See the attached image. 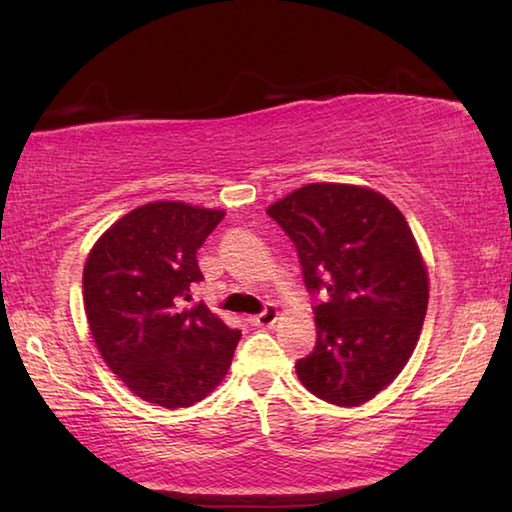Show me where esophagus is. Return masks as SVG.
<instances>
[{"instance_id": "1", "label": "esophagus", "mask_w": 512, "mask_h": 512, "mask_svg": "<svg viewBox=\"0 0 512 512\" xmlns=\"http://www.w3.org/2000/svg\"><path fill=\"white\" fill-rule=\"evenodd\" d=\"M277 318H280V311H277V306L268 304L262 313H257V315H253V318H250V324H253V327H273Z\"/></svg>"}]
</instances>
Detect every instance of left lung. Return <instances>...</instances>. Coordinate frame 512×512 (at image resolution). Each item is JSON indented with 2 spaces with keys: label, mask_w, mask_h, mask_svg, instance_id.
Instances as JSON below:
<instances>
[{
  "label": "left lung",
  "mask_w": 512,
  "mask_h": 512,
  "mask_svg": "<svg viewBox=\"0 0 512 512\" xmlns=\"http://www.w3.org/2000/svg\"><path fill=\"white\" fill-rule=\"evenodd\" d=\"M266 212L295 244L315 300L318 340L297 378L331 405L371 401L407 365L427 311L410 226L383 194L345 183H309Z\"/></svg>",
  "instance_id": "left-lung-1"
}]
</instances>
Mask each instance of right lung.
Segmentation results:
<instances>
[{"label": "right lung", "instance_id": "1", "mask_svg": "<svg viewBox=\"0 0 512 512\" xmlns=\"http://www.w3.org/2000/svg\"><path fill=\"white\" fill-rule=\"evenodd\" d=\"M224 210L181 201L145 203L120 217L87 257V322L109 369L147 403L190 407L215 389L232 362L239 329L203 302L197 250Z\"/></svg>", "mask_w": 512, "mask_h": 512}]
</instances>
